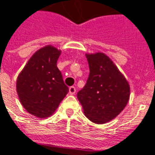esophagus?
I'll return each instance as SVG.
<instances>
[{
	"instance_id": "34e87169",
	"label": "esophagus",
	"mask_w": 155,
	"mask_h": 155,
	"mask_svg": "<svg viewBox=\"0 0 155 155\" xmlns=\"http://www.w3.org/2000/svg\"><path fill=\"white\" fill-rule=\"evenodd\" d=\"M69 92H70L71 95H74V94L76 93V88H75L74 86H71V87L69 88Z\"/></svg>"
}]
</instances>
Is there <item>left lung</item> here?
Instances as JSON below:
<instances>
[{
	"label": "left lung",
	"mask_w": 155,
	"mask_h": 155,
	"mask_svg": "<svg viewBox=\"0 0 155 155\" xmlns=\"http://www.w3.org/2000/svg\"><path fill=\"white\" fill-rule=\"evenodd\" d=\"M90 74L78 98L91 121L104 124L124 110L130 97V86L124 75L105 54H86Z\"/></svg>",
	"instance_id": "8db88e82"
}]
</instances>
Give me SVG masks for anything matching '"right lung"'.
<instances>
[{
  "label": "right lung",
  "mask_w": 155,
  "mask_h": 155,
  "mask_svg": "<svg viewBox=\"0 0 155 155\" xmlns=\"http://www.w3.org/2000/svg\"><path fill=\"white\" fill-rule=\"evenodd\" d=\"M61 51L47 45L29 58L16 80L20 102L28 113L44 119L52 115L69 91L57 62Z\"/></svg>",
  "instance_id": "1"
}]
</instances>
